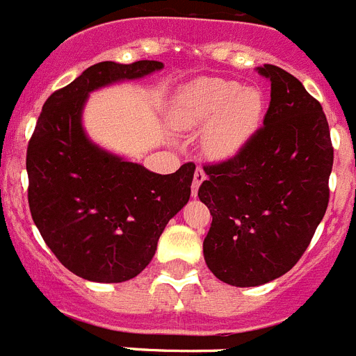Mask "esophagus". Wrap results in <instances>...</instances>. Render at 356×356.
<instances>
[{"mask_svg":"<svg viewBox=\"0 0 356 356\" xmlns=\"http://www.w3.org/2000/svg\"><path fill=\"white\" fill-rule=\"evenodd\" d=\"M207 178V172L203 168H196V171H194V180H193V196H197V188H200V185L205 181Z\"/></svg>","mask_w":356,"mask_h":356,"instance_id":"34e87169","label":"esophagus"}]
</instances>
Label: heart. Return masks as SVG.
<instances>
[{"instance_id": "1", "label": "heart", "mask_w": 356, "mask_h": 356, "mask_svg": "<svg viewBox=\"0 0 356 356\" xmlns=\"http://www.w3.org/2000/svg\"><path fill=\"white\" fill-rule=\"evenodd\" d=\"M262 115V94L226 78H197L184 85L171 106V121L180 130L209 122L203 131V147L213 159L235 155L253 137Z\"/></svg>"}]
</instances>
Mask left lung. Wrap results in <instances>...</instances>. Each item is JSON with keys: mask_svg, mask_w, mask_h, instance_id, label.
Here are the masks:
<instances>
[{"mask_svg": "<svg viewBox=\"0 0 356 356\" xmlns=\"http://www.w3.org/2000/svg\"><path fill=\"white\" fill-rule=\"evenodd\" d=\"M257 71L271 81L264 124L234 156L205 163L209 178L197 191L212 216L205 262L235 287L291 271L330 201L333 146L323 106L282 67Z\"/></svg>", "mask_w": 356, "mask_h": 356, "instance_id": "left-lung-1", "label": "left lung"}]
</instances>
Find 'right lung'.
I'll use <instances>...</instances> for the list:
<instances>
[{
	"label": "right lung",
	"mask_w": 356,
	"mask_h": 356,
	"mask_svg": "<svg viewBox=\"0 0 356 356\" xmlns=\"http://www.w3.org/2000/svg\"><path fill=\"white\" fill-rule=\"evenodd\" d=\"M162 62H99L46 99L26 151L28 205L64 267L90 282L119 284L151 262L156 242L191 197L194 165L156 175L110 155L81 128L87 94L143 78Z\"/></svg>",
	"instance_id": "1"
}]
</instances>
